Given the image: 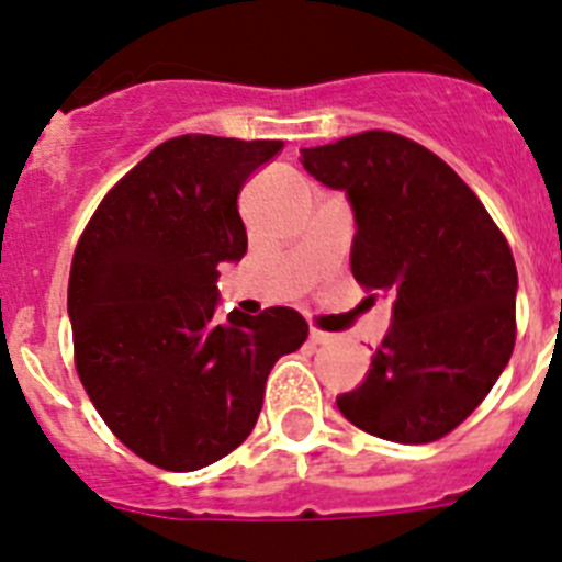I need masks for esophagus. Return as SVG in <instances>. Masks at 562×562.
<instances>
[{
	"label": "esophagus",
	"instance_id": "obj_1",
	"mask_svg": "<svg viewBox=\"0 0 562 562\" xmlns=\"http://www.w3.org/2000/svg\"><path fill=\"white\" fill-rule=\"evenodd\" d=\"M310 342H312V346H326V342H331V335H326V331L312 329L310 331Z\"/></svg>",
	"mask_w": 562,
	"mask_h": 562
}]
</instances>
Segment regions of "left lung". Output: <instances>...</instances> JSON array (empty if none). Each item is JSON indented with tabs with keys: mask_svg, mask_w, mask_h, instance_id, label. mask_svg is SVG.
Wrapping results in <instances>:
<instances>
[{
	"mask_svg": "<svg viewBox=\"0 0 562 562\" xmlns=\"http://www.w3.org/2000/svg\"><path fill=\"white\" fill-rule=\"evenodd\" d=\"M301 166L346 193L351 272L391 297L366 380L337 396L351 425L400 445L436 441L481 405L515 346L518 270L459 173L394 132L301 148Z\"/></svg>",
	"mask_w": 562,
	"mask_h": 562,
	"instance_id": "8db88e82",
	"label": "left lung"
}]
</instances>
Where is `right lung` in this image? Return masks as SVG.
<instances>
[{"instance_id": "obj_1", "label": "right lung", "mask_w": 562, "mask_h": 562, "mask_svg": "<svg viewBox=\"0 0 562 562\" xmlns=\"http://www.w3.org/2000/svg\"><path fill=\"white\" fill-rule=\"evenodd\" d=\"M281 140L182 134L123 177L72 256L67 315L89 400L132 453L173 473L256 428L278 357L310 326L290 306L216 321L220 265L247 252L238 191Z\"/></svg>"}]
</instances>
